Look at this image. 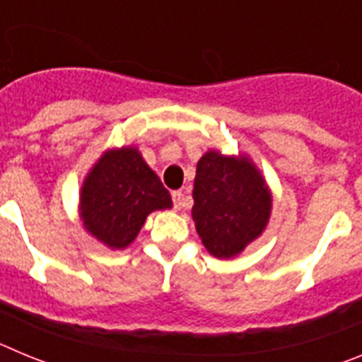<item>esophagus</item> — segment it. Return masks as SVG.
Wrapping results in <instances>:
<instances>
[{"label":"esophagus","mask_w":362,"mask_h":362,"mask_svg":"<svg viewBox=\"0 0 362 362\" xmlns=\"http://www.w3.org/2000/svg\"><path fill=\"white\" fill-rule=\"evenodd\" d=\"M172 201H174V209L181 210L183 209V192H172Z\"/></svg>","instance_id":"34e87169"}]
</instances>
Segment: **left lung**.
Here are the masks:
<instances>
[{"instance_id":"left-lung-1","label":"left lung","mask_w":362,"mask_h":362,"mask_svg":"<svg viewBox=\"0 0 362 362\" xmlns=\"http://www.w3.org/2000/svg\"><path fill=\"white\" fill-rule=\"evenodd\" d=\"M192 219L214 257H238L263 235L272 216V190L248 153L206 150L197 161Z\"/></svg>"}]
</instances>
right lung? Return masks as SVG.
Wrapping results in <instances>:
<instances>
[{
  "label": "right lung",
  "mask_w": 362,
  "mask_h": 362,
  "mask_svg": "<svg viewBox=\"0 0 362 362\" xmlns=\"http://www.w3.org/2000/svg\"><path fill=\"white\" fill-rule=\"evenodd\" d=\"M166 209H172L170 194L136 145L105 150L79 190L83 228L110 250L129 248L146 217Z\"/></svg>",
  "instance_id": "add662e5"
}]
</instances>
